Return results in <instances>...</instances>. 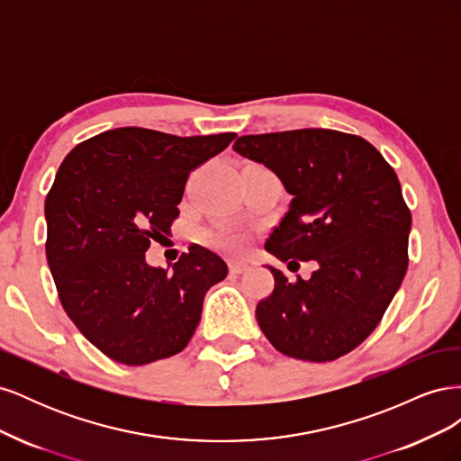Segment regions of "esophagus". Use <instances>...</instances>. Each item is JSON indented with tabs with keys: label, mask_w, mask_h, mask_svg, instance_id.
I'll list each match as a JSON object with an SVG mask.
<instances>
[{
	"label": "esophagus",
	"mask_w": 461,
	"mask_h": 461,
	"mask_svg": "<svg viewBox=\"0 0 461 461\" xmlns=\"http://www.w3.org/2000/svg\"><path fill=\"white\" fill-rule=\"evenodd\" d=\"M248 269H249V265H248L246 261H236V259L229 261V271H230V273H234V275L246 273Z\"/></svg>",
	"instance_id": "34e87169"
}]
</instances>
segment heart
I'll return each instance as SVG.
<instances>
[{
    "mask_svg": "<svg viewBox=\"0 0 461 461\" xmlns=\"http://www.w3.org/2000/svg\"><path fill=\"white\" fill-rule=\"evenodd\" d=\"M207 239L212 240L217 248L225 249V252H232V254L240 252V249L246 246V239L240 232H236L232 229H225V227L209 230Z\"/></svg>",
    "mask_w": 461,
    "mask_h": 461,
    "instance_id": "obj_1",
    "label": "heart"
}]
</instances>
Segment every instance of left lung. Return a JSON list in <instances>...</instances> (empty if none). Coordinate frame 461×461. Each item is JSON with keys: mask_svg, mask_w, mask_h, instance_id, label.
<instances>
[{"mask_svg": "<svg viewBox=\"0 0 461 461\" xmlns=\"http://www.w3.org/2000/svg\"><path fill=\"white\" fill-rule=\"evenodd\" d=\"M234 151L278 175L292 202L265 249L281 261H315L308 281L269 267L275 288L256 317L278 352L332 361L364 342L408 269L410 207L379 149L361 136L300 129L248 134Z\"/></svg>", "mask_w": 461, "mask_h": 461, "instance_id": "left-lung-1", "label": "left lung"}]
</instances>
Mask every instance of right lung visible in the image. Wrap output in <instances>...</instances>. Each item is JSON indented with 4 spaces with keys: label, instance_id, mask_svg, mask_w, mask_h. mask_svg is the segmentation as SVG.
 I'll use <instances>...</instances> for the list:
<instances>
[{
    "label": "right lung",
    "instance_id": "1",
    "mask_svg": "<svg viewBox=\"0 0 461 461\" xmlns=\"http://www.w3.org/2000/svg\"><path fill=\"white\" fill-rule=\"evenodd\" d=\"M234 138L122 127L63 159L46 198L48 265L63 310L107 357L146 366L190 342L227 263L194 244L169 271L146 252L169 234L190 173Z\"/></svg>",
    "mask_w": 461,
    "mask_h": 461
}]
</instances>
